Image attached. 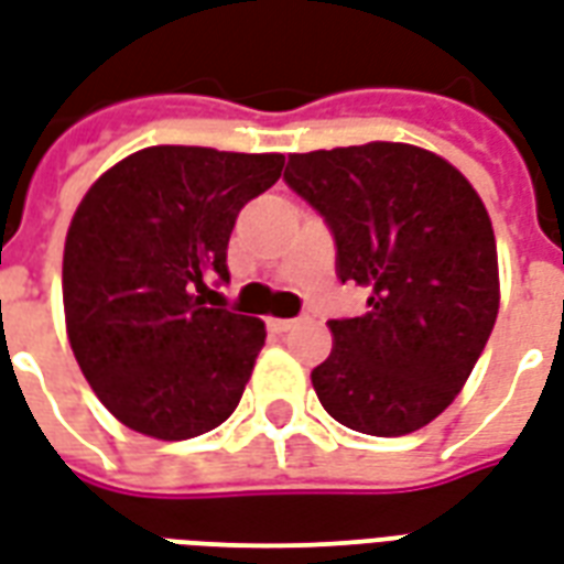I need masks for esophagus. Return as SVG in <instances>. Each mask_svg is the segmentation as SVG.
<instances>
[{"instance_id":"obj_1","label":"esophagus","mask_w":564,"mask_h":564,"mask_svg":"<svg viewBox=\"0 0 564 564\" xmlns=\"http://www.w3.org/2000/svg\"><path fill=\"white\" fill-rule=\"evenodd\" d=\"M267 327H270L273 333H288L291 327H294V322H291V318H270V322H267Z\"/></svg>"}]
</instances>
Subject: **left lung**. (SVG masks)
Segmentation results:
<instances>
[{"label": "left lung", "instance_id": "obj_1", "mask_svg": "<svg viewBox=\"0 0 564 564\" xmlns=\"http://www.w3.org/2000/svg\"><path fill=\"white\" fill-rule=\"evenodd\" d=\"M285 183L336 242V273L367 288V312L333 318L312 369L324 412L367 435L421 430L454 402L499 315L487 207L442 155L364 143L288 155Z\"/></svg>", "mask_w": 564, "mask_h": 564}]
</instances>
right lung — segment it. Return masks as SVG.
<instances>
[{"label": "right lung", "mask_w": 564, "mask_h": 564, "mask_svg": "<svg viewBox=\"0 0 564 564\" xmlns=\"http://www.w3.org/2000/svg\"><path fill=\"white\" fill-rule=\"evenodd\" d=\"M282 164L279 152L147 147L80 200L63 254L68 343L98 400L134 433L195 438L237 409L264 322L213 310L204 294L207 279H231L237 213Z\"/></svg>", "instance_id": "right-lung-1"}]
</instances>
